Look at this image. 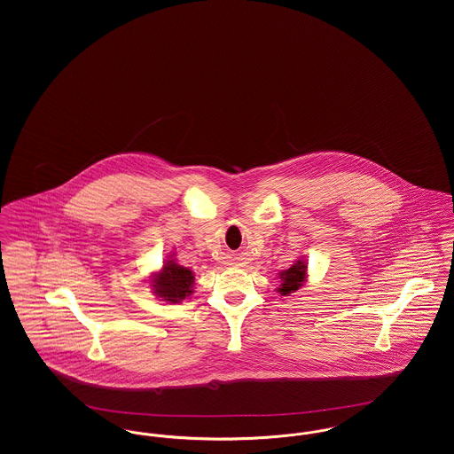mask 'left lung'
<instances>
[{
  "label": "left lung",
  "mask_w": 454,
  "mask_h": 454,
  "mask_svg": "<svg viewBox=\"0 0 454 454\" xmlns=\"http://www.w3.org/2000/svg\"><path fill=\"white\" fill-rule=\"evenodd\" d=\"M306 267L308 265L302 260H296V263H293L287 270H282L279 274L281 287L278 289L282 296L291 294L301 287L302 282L306 279Z\"/></svg>",
  "instance_id": "8db88e82"
}]
</instances>
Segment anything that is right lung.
Wrapping results in <instances>:
<instances>
[{
    "label": "right lung",
    "instance_id": "obj_1",
    "mask_svg": "<svg viewBox=\"0 0 454 454\" xmlns=\"http://www.w3.org/2000/svg\"><path fill=\"white\" fill-rule=\"evenodd\" d=\"M152 286L154 294L165 301L180 302L194 293V274L175 260H167L161 272L154 276Z\"/></svg>",
    "mask_w": 454,
    "mask_h": 454
}]
</instances>
